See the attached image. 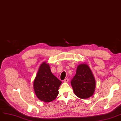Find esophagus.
Wrapping results in <instances>:
<instances>
[{"instance_id": "34e87169", "label": "esophagus", "mask_w": 121, "mask_h": 121, "mask_svg": "<svg viewBox=\"0 0 121 121\" xmlns=\"http://www.w3.org/2000/svg\"><path fill=\"white\" fill-rule=\"evenodd\" d=\"M68 81H69V79L68 78H66L64 80V82H68Z\"/></svg>"}]
</instances>
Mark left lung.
I'll use <instances>...</instances> for the list:
<instances>
[{"label": "left lung", "mask_w": 121, "mask_h": 121, "mask_svg": "<svg viewBox=\"0 0 121 121\" xmlns=\"http://www.w3.org/2000/svg\"><path fill=\"white\" fill-rule=\"evenodd\" d=\"M71 83L75 95L83 99L91 97L96 87V81L92 72L86 64H80L78 67Z\"/></svg>", "instance_id": "8db88e82"}]
</instances>
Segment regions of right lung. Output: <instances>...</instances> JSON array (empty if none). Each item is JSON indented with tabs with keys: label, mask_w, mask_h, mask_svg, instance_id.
<instances>
[{
	"label": "right lung",
	"mask_w": 121,
	"mask_h": 121,
	"mask_svg": "<svg viewBox=\"0 0 121 121\" xmlns=\"http://www.w3.org/2000/svg\"><path fill=\"white\" fill-rule=\"evenodd\" d=\"M62 82L51 72L49 65L43 62L41 65L34 81V89L36 96L41 101L49 103L58 95Z\"/></svg>",
	"instance_id": "add662e5"
}]
</instances>
